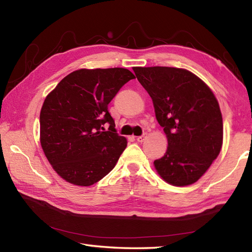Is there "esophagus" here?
<instances>
[{"instance_id":"34e87169","label":"esophagus","mask_w":252,"mask_h":252,"mask_svg":"<svg viewBox=\"0 0 252 252\" xmlns=\"http://www.w3.org/2000/svg\"><path fill=\"white\" fill-rule=\"evenodd\" d=\"M146 133H144V134L143 135H141V136H137L136 137V141L138 142V143H142V142H144V140H145V138H146Z\"/></svg>"}]
</instances>
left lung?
<instances>
[{
  "mask_svg": "<svg viewBox=\"0 0 252 252\" xmlns=\"http://www.w3.org/2000/svg\"><path fill=\"white\" fill-rule=\"evenodd\" d=\"M153 99L157 121L168 138L164 156L154 161L174 186L195 183L220 154L223 121L218 100L201 79L186 69L134 67Z\"/></svg>",
  "mask_w": 252,
  "mask_h": 252,
  "instance_id": "8db88e82",
  "label": "left lung"
}]
</instances>
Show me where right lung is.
<instances>
[{
    "mask_svg": "<svg viewBox=\"0 0 252 252\" xmlns=\"http://www.w3.org/2000/svg\"><path fill=\"white\" fill-rule=\"evenodd\" d=\"M135 76L125 68L79 69L46 96L40 142L57 174L79 186L93 185L115 168L126 147L108 104ZM104 124H109L105 130Z\"/></svg>",
    "mask_w": 252,
    "mask_h": 252,
    "instance_id": "obj_1",
    "label": "right lung"
}]
</instances>
